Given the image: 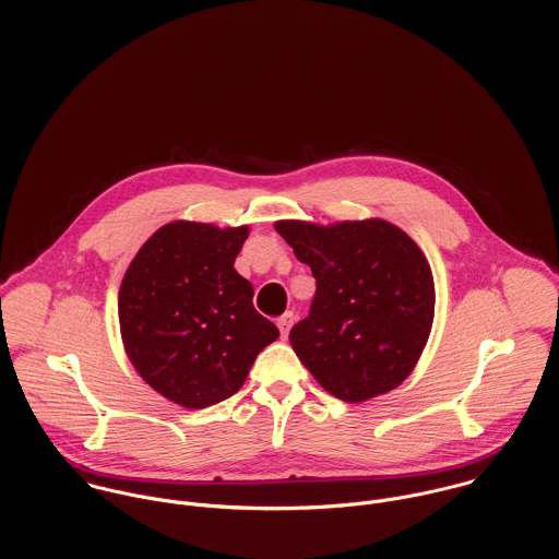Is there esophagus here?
Here are the masks:
<instances>
[{
    "label": "esophagus",
    "mask_w": 559,
    "mask_h": 559,
    "mask_svg": "<svg viewBox=\"0 0 559 559\" xmlns=\"http://www.w3.org/2000/svg\"><path fill=\"white\" fill-rule=\"evenodd\" d=\"M295 312H286L282 319L277 320V326H280V331H282V337L286 340L288 337V331H290V326H293V322H295Z\"/></svg>",
    "instance_id": "esophagus-1"
}]
</instances>
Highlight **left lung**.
Returning a JSON list of instances; mask_svg holds the SVG:
<instances>
[{
  "label": "left lung",
  "mask_w": 559,
  "mask_h": 559,
  "mask_svg": "<svg viewBox=\"0 0 559 559\" xmlns=\"http://www.w3.org/2000/svg\"><path fill=\"white\" fill-rule=\"evenodd\" d=\"M297 260L312 269L310 314L290 344L324 392L364 402L396 390L432 329V271L406 233L383 219L319 226L277 222Z\"/></svg>",
  "instance_id": "8db88e82"
}]
</instances>
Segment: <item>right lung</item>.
<instances>
[{"label":"right lung","mask_w":559,"mask_h":559,"mask_svg":"<svg viewBox=\"0 0 559 559\" xmlns=\"http://www.w3.org/2000/svg\"><path fill=\"white\" fill-rule=\"evenodd\" d=\"M247 226L171 222L129 264L118 319L140 377L185 408L237 394L258 353L280 337L255 312L253 286L235 271Z\"/></svg>","instance_id":"add662e5"}]
</instances>
